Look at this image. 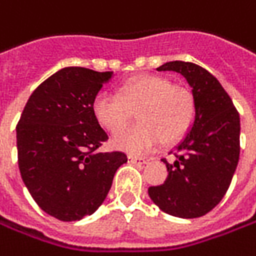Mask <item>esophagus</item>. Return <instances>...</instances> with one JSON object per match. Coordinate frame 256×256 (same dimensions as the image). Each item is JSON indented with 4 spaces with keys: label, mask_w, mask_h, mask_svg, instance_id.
Wrapping results in <instances>:
<instances>
[{
    "label": "esophagus",
    "mask_w": 256,
    "mask_h": 256,
    "mask_svg": "<svg viewBox=\"0 0 256 256\" xmlns=\"http://www.w3.org/2000/svg\"><path fill=\"white\" fill-rule=\"evenodd\" d=\"M128 161L132 162V164H147L148 160L146 158H141V157H135V156H128Z\"/></svg>",
    "instance_id": "1"
}]
</instances>
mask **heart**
<instances>
[{
  "label": "heart",
  "mask_w": 256,
  "mask_h": 256,
  "mask_svg": "<svg viewBox=\"0 0 256 256\" xmlns=\"http://www.w3.org/2000/svg\"><path fill=\"white\" fill-rule=\"evenodd\" d=\"M95 121L110 134H116L130 120L134 112L140 124L120 133L114 147L130 154H148L166 141L182 140L194 115L193 94L182 84L160 74H140L125 82L118 96L99 92L90 105Z\"/></svg>",
  "instance_id": "b5f03b06"
}]
</instances>
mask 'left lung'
Wrapping results in <instances>:
<instances>
[{"label": "left lung", "mask_w": 256, "mask_h": 256, "mask_svg": "<svg viewBox=\"0 0 256 256\" xmlns=\"http://www.w3.org/2000/svg\"><path fill=\"white\" fill-rule=\"evenodd\" d=\"M157 70L183 74L192 88L196 116L192 130L176 148L167 166V180L151 186L148 194L161 210L183 218H200L224 198L239 161V114L219 80L190 62H168Z\"/></svg>", "instance_id": "left-lung-1"}]
</instances>
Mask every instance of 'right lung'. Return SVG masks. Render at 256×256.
<instances>
[{
    "label": "right lung",
    "mask_w": 256,
    "mask_h": 256,
    "mask_svg": "<svg viewBox=\"0 0 256 256\" xmlns=\"http://www.w3.org/2000/svg\"><path fill=\"white\" fill-rule=\"evenodd\" d=\"M112 72L64 68L28 98L17 124L21 178L34 202L63 222L80 220L104 203L126 156L98 152L108 135L90 105Z\"/></svg>",
    "instance_id": "add662e5"
}]
</instances>
